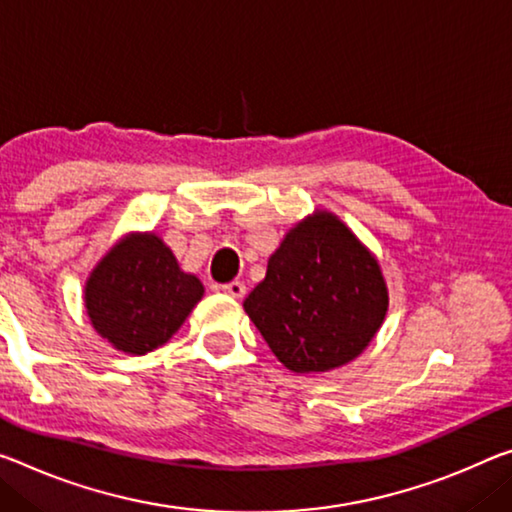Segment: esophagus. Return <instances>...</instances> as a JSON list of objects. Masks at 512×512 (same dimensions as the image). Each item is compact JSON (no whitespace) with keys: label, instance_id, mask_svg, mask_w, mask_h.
<instances>
[{"label":"esophagus","instance_id":"34e87169","mask_svg":"<svg viewBox=\"0 0 512 512\" xmlns=\"http://www.w3.org/2000/svg\"><path fill=\"white\" fill-rule=\"evenodd\" d=\"M221 289L225 291L227 296H232V298H243V296H246V285H243V282H239V280L227 282V285H221Z\"/></svg>","mask_w":512,"mask_h":512}]
</instances>
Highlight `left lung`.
Wrapping results in <instances>:
<instances>
[{
  "mask_svg": "<svg viewBox=\"0 0 512 512\" xmlns=\"http://www.w3.org/2000/svg\"><path fill=\"white\" fill-rule=\"evenodd\" d=\"M243 310L287 369L330 371L367 348L387 312L380 266L332 214L291 230Z\"/></svg>",
  "mask_w": 512,
  "mask_h": 512,
  "instance_id": "left-lung-1",
  "label": "left lung"
}]
</instances>
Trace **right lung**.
Returning <instances> with one entry per match:
<instances>
[{
  "label": "right lung",
  "mask_w": 512,
  "mask_h": 512,
  "mask_svg": "<svg viewBox=\"0 0 512 512\" xmlns=\"http://www.w3.org/2000/svg\"><path fill=\"white\" fill-rule=\"evenodd\" d=\"M202 282L180 271L154 234L120 241L86 282L95 330L118 351L145 355L166 344L202 298Z\"/></svg>",
  "instance_id": "add662e5"
}]
</instances>
